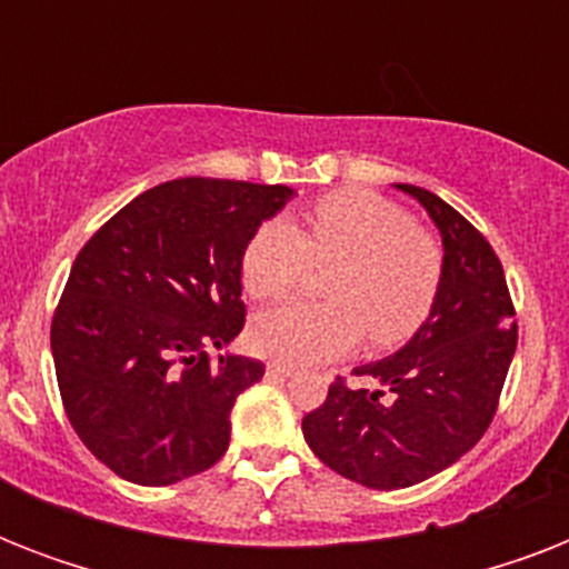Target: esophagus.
Segmentation results:
<instances>
[{
    "instance_id": "esophagus-1",
    "label": "esophagus",
    "mask_w": 569,
    "mask_h": 569,
    "mask_svg": "<svg viewBox=\"0 0 569 569\" xmlns=\"http://www.w3.org/2000/svg\"><path fill=\"white\" fill-rule=\"evenodd\" d=\"M268 372H271V375H280V378H292V375H295V366L280 363V360H274V363H268Z\"/></svg>"
}]
</instances>
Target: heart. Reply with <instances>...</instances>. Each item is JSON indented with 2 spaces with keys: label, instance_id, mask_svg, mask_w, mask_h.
<instances>
[{
  "label": "heart",
  "instance_id": "1",
  "mask_svg": "<svg viewBox=\"0 0 569 569\" xmlns=\"http://www.w3.org/2000/svg\"><path fill=\"white\" fill-rule=\"evenodd\" d=\"M316 266H333L321 292L328 303H280L259 312L253 346L289 363H325L351 355L363 337L392 348L428 319L442 280V250L407 209L348 189L321 197L298 230L283 218L259 223L241 253V280L253 298L274 301Z\"/></svg>",
  "mask_w": 569,
  "mask_h": 569
}]
</instances>
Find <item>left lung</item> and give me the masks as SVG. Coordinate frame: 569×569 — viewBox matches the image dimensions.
I'll return each instance as SVG.
<instances>
[{
  "label": "left lung",
  "mask_w": 569,
  "mask_h": 569,
  "mask_svg": "<svg viewBox=\"0 0 569 569\" xmlns=\"http://www.w3.org/2000/svg\"><path fill=\"white\" fill-rule=\"evenodd\" d=\"M396 189L416 197L442 236L437 301L401 351L355 369L380 389L337 378L301 425L321 463L372 490L419 485L463 458L493 422L517 351L511 292L490 241L431 191Z\"/></svg>",
  "instance_id": "left-lung-1"
}]
</instances>
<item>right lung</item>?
<instances>
[{
	"label": "right lung",
	"instance_id": "add662e5",
	"mask_svg": "<svg viewBox=\"0 0 569 569\" xmlns=\"http://www.w3.org/2000/svg\"><path fill=\"white\" fill-rule=\"evenodd\" d=\"M295 191L182 177L138 194L79 250L52 316L67 419L132 485L214 467L230 410L266 366L218 355L244 328L241 253Z\"/></svg>",
	"mask_w": 569,
	"mask_h": 569
}]
</instances>
